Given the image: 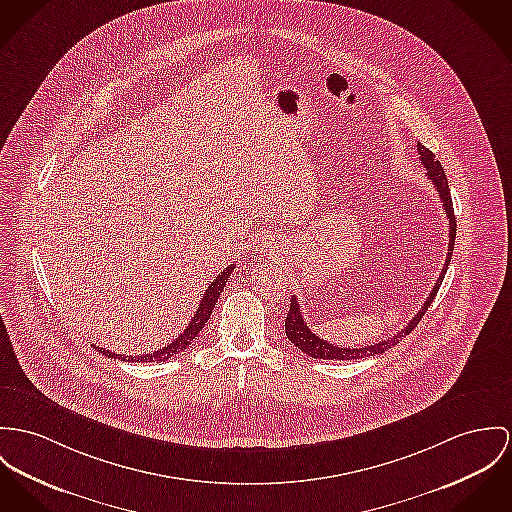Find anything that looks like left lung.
Here are the masks:
<instances>
[{
	"mask_svg": "<svg viewBox=\"0 0 512 512\" xmlns=\"http://www.w3.org/2000/svg\"><path fill=\"white\" fill-rule=\"evenodd\" d=\"M417 152H419V159L421 163L427 167V177L433 181L434 189L438 193V198L444 206V212H446V218H448V253H446V263L440 271V275L434 282L433 290L429 294V298L425 300V304L421 306V310L417 312V315L399 331L395 333L394 337L390 339H384L380 343H374L370 347H360V349H341L337 345H331L323 339H319L315 335L314 331L308 327L306 319L302 317V310H300V302L296 300V296H292L290 300V310L288 315L284 319V331H286V337L290 343H294L302 353L312 356V358H323V360H356V358H366V356H372V354L386 353L388 349H392L394 345L399 343L401 337L409 335L415 325L421 321V317L425 315V312L429 310V306L433 304L434 296L444 280V275L448 271V265H450V257H452V251H454V239H456V216H454V208H452V198H450V189H448V179L444 175V169L442 165L434 159L433 152L427 150L423 144H417Z\"/></svg>",
	"mask_w": 512,
	"mask_h": 512,
	"instance_id": "1",
	"label": "left lung"
}]
</instances>
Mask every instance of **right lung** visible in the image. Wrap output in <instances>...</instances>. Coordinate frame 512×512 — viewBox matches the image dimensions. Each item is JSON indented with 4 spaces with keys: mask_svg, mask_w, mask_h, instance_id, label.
I'll use <instances>...</instances> for the list:
<instances>
[{
    "mask_svg": "<svg viewBox=\"0 0 512 512\" xmlns=\"http://www.w3.org/2000/svg\"><path fill=\"white\" fill-rule=\"evenodd\" d=\"M234 269H236V267L230 265V267H226V271H222L220 275L212 280V284L206 288V292H204V296H202V300H200V304H198L197 312L193 315V319L189 321L187 329H185L175 341H171L169 345L161 347L156 353L142 354V356H124V354L109 353V351H105V349H101V347H95V345H93V347H95L97 351H101L105 356H109V358L130 360V362H156V360H167V358H171V356H175V354L183 353V351L197 339L198 333L202 331V327H204L206 321L210 319V314H212V310H214V306H216L220 294L224 292V286H226V282H228V278H230Z\"/></svg>",
    "mask_w": 512,
    "mask_h": 512,
    "instance_id": "right-lung-1",
    "label": "right lung"
}]
</instances>
